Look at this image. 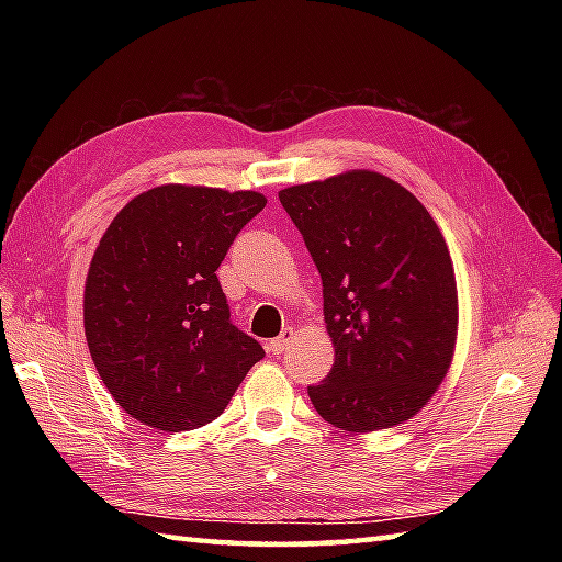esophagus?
I'll list each match as a JSON object with an SVG mask.
<instances>
[{
	"label": "esophagus",
	"instance_id": "1",
	"mask_svg": "<svg viewBox=\"0 0 562 562\" xmlns=\"http://www.w3.org/2000/svg\"><path fill=\"white\" fill-rule=\"evenodd\" d=\"M292 340H294V330H292V328H284L278 338L270 340L268 348H270L272 355H282V352H288Z\"/></svg>",
	"mask_w": 562,
	"mask_h": 562
}]
</instances>
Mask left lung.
I'll return each instance as SVG.
<instances>
[{"label": "left lung", "mask_w": 562, "mask_h": 562, "mask_svg": "<svg viewBox=\"0 0 562 562\" xmlns=\"http://www.w3.org/2000/svg\"><path fill=\"white\" fill-rule=\"evenodd\" d=\"M324 284L336 362L308 398L345 432L411 420L445 381L459 294L437 222L393 178L352 169L280 190Z\"/></svg>", "instance_id": "1"}]
</instances>
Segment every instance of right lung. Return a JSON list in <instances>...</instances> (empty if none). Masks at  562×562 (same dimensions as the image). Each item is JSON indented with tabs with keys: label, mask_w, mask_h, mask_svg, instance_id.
Instances as JSON below:
<instances>
[{
	"label": "right lung",
	"mask_w": 562,
	"mask_h": 562,
	"mask_svg": "<svg viewBox=\"0 0 562 562\" xmlns=\"http://www.w3.org/2000/svg\"><path fill=\"white\" fill-rule=\"evenodd\" d=\"M256 190L166 183L101 236L83 284L91 360L117 405L164 432L220 417L262 348L229 321L217 268L266 207Z\"/></svg>",
	"instance_id": "add662e5"
}]
</instances>
